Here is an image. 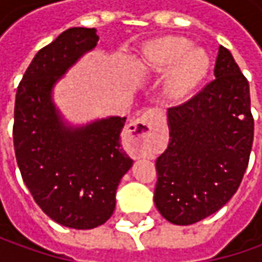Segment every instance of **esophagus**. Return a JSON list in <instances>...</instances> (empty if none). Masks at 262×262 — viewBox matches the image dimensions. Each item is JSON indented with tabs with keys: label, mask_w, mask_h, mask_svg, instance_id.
<instances>
[{
	"label": "esophagus",
	"mask_w": 262,
	"mask_h": 262,
	"mask_svg": "<svg viewBox=\"0 0 262 262\" xmlns=\"http://www.w3.org/2000/svg\"><path fill=\"white\" fill-rule=\"evenodd\" d=\"M160 119L162 114L157 109H148L126 126L128 137L140 155H146L155 147V129Z\"/></svg>",
	"instance_id": "34e87169"
}]
</instances>
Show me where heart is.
Wrapping results in <instances>:
<instances>
[{"instance_id":"b5f03b06","label":"heart","mask_w":262,"mask_h":262,"mask_svg":"<svg viewBox=\"0 0 262 262\" xmlns=\"http://www.w3.org/2000/svg\"><path fill=\"white\" fill-rule=\"evenodd\" d=\"M138 66L148 74L167 73L166 90L176 100L191 95L206 78L210 58L201 48L191 46L181 36H165L144 46Z\"/></svg>"}]
</instances>
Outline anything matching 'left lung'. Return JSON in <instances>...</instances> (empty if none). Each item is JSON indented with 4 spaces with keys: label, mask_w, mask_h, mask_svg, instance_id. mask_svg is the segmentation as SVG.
I'll use <instances>...</instances> for the list:
<instances>
[{
    "label": "left lung",
    "mask_w": 262,
    "mask_h": 262,
    "mask_svg": "<svg viewBox=\"0 0 262 262\" xmlns=\"http://www.w3.org/2000/svg\"><path fill=\"white\" fill-rule=\"evenodd\" d=\"M214 77L192 99L167 109L169 144L156 160L155 204L179 226L225 206L249 162L254 140L249 83L223 46Z\"/></svg>",
    "instance_id": "left-lung-1"
}]
</instances>
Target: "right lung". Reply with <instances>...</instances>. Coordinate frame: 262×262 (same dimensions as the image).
<instances>
[{"label":"right lung","mask_w":262,"mask_h":262,"mask_svg":"<svg viewBox=\"0 0 262 262\" xmlns=\"http://www.w3.org/2000/svg\"><path fill=\"white\" fill-rule=\"evenodd\" d=\"M97 40L96 29L71 27L42 48L17 87L14 105V151L26 186L46 216L80 230L114 214L116 188L133 166L119 143L126 118L71 125L52 99L58 80Z\"/></svg>","instance_id":"right-lung-1"}]
</instances>
